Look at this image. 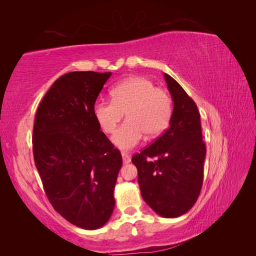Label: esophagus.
I'll use <instances>...</instances> for the list:
<instances>
[{"instance_id":"esophagus-1","label":"esophagus","mask_w":256,"mask_h":256,"mask_svg":"<svg viewBox=\"0 0 256 256\" xmlns=\"http://www.w3.org/2000/svg\"><path fill=\"white\" fill-rule=\"evenodd\" d=\"M122 161H124V164H129V162H130V160H132V158H130V156H129L128 154H126V152H122Z\"/></svg>"}]
</instances>
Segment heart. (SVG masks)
Instances as JSON below:
<instances>
[{
	"label": "heart",
	"mask_w": 256,
	"mask_h": 256,
	"mask_svg": "<svg viewBox=\"0 0 256 256\" xmlns=\"http://www.w3.org/2000/svg\"><path fill=\"white\" fill-rule=\"evenodd\" d=\"M110 97L112 102L95 104L94 116L102 132L112 134L126 114L127 122L112 137L119 149H132L140 142L144 134L154 138L168 127L172 116L171 97L149 78L129 77L112 88Z\"/></svg>",
	"instance_id": "obj_1"
}]
</instances>
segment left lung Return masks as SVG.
<instances>
[{
  "label": "left lung",
  "mask_w": 256,
  "mask_h": 256,
  "mask_svg": "<svg viewBox=\"0 0 256 256\" xmlns=\"http://www.w3.org/2000/svg\"><path fill=\"white\" fill-rule=\"evenodd\" d=\"M164 80L174 100L170 126L132 161L146 203L161 216L178 218L200 194L206 149L194 99L171 76Z\"/></svg>",
  "instance_id": "1"
}]
</instances>
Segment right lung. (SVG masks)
<instances>
[{
    "instance_id": "obj_1",
    "label": "right lung",
    "mask_w": 256,
    "mask_h": 256,
    "mask_svg": "<svg viewBox=\"0 0 256 256\" xmlns=\"http://www.w3.org/2000/svg\"><path fill=\"white\" fill-rule=\"evenodd\" d=\"M112 72H72L60 76L35 114L33 154L55 211L74 226L96 230L114 208L120 151L100 132L94 106Z\"/></svg>"
}]
</instances>
